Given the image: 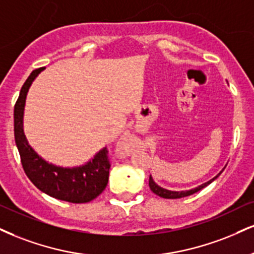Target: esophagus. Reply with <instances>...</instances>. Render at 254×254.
I'll use <instances>...</instances> for the list:
<instances>
[{
	"instance_id": "obj_1",
	"label": "esophagus",
	"mask_w": 254,
	"mask_h": 254,
	"mask_svg": "<svg viewBox=\"0 0 254 254\" xmlns=\"http://www.w3.org/2000/svg\"><path fill=\"white\" fill-rule=\"evenodd\" d=\"M119 150H121L122 154H125V155H127V154H129V152L131 151V149H130L129 146H127V145L122 144L121 146H119Z\"/></svg>"
}]
</instances>
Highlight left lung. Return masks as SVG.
Instances as JSON below:
<instances>
[{"label": "left lung", "instance_id": "left-lung-1", "mask_svg": "<svg viewBox=\"0 0 254 254\" xmlns=\"http://www.w3.org/2000/svg\"><path fill=\"white\" fill-rule=\"evenodd\" d=\"M221 173H222V172H220V173L218 174V175H216L215 177H213V179L210 180V181L203 183V185L198 186V187H196V188L190 189V190H182V191L168 190V189H164V188L160 187V186H158V185H156V183L154 182V180H152L151 175H150V177H149V187H150L152 193H155V194L158 195V196H161V197H164V198H180V197L189 196V195H191V194L196 193V191H198V190H201V189L206 187V186H208L209 183H212L213 181H214L216 177H218Z\"/></svg>", "mask_w": 254, "mask_h": 254}]
</instances>
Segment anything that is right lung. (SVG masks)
Listing matches in <instances>:
<instances>
[{"instance_id": "right-lung-1", "label": "right lung", "mask_w": 254, "mask_h": 254, "mask_svg": "<svg viewBox=\"0 0 254 254\" xmlns=\"http://www.w3.org/2000/svg\"><path fill=\"white\" fill-rule=\"evenodd\" d=\"M44 68H36L24 81L14 106V136L23 170L36 188L58 200L72 203L90 202L103 193L109 181V150L104 148L85 166L61 168L42 160L23 133V109L28 88Z\"/></svg>"}]
</instances>
